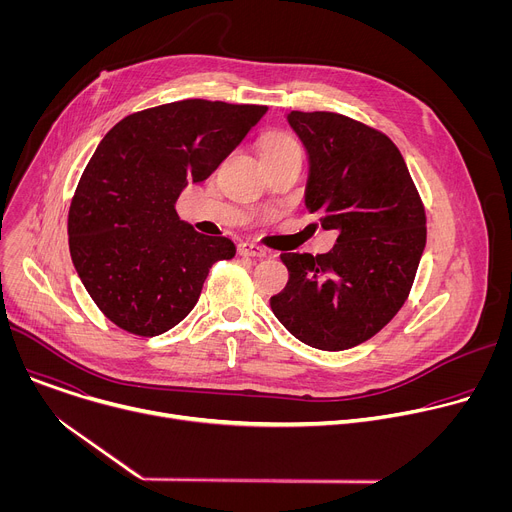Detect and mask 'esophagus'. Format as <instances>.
I'll return each mask as SVG.
<instances>
[{"instance_id":"obj_1","label":"esophagus","mask_w":512,"mask_h":512,"mask_svg":"<svg viewBox=\"0 0 512 512\" xmlns=\"http://www.w3.org/2000/svg\"><path fill=\"white\" fill-rule=\"evenodd\" d=\"M267 249L255 245V243H241L239 245V255L243 257H267Z\"/></svg>"}]
</instances>
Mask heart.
I'll use <instances>...</instances> for the list:
<instances>
[{"label": "heart", "instance_id": "1", "mask_svg": "<svg viewBox=\"0 0 512 512\" xmlns=\"http://www.w3.org/2000/svg\"><path fill=\"white\" fill-rule=\"evenodd\" d=\"M302 152L300 150V143L287 135V133H281V131H273V133H267L261 141V156H269V154H279V152Z\"/></svg>", "mask_w": 512, "mask_h": 512}]
</instances>
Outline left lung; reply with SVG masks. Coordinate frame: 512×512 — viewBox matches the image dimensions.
<instances>
[{
    "instance_id": "8db88e82",
    "label": "left lung",
    "mask_w": 512,
    "mask_h": 512,
    "mask_svg": "<svg viewBox=\"0 0 512 512\" xmlns=\"http://www.w3.org/2000/svg\"><path fill=\"white\" fill-rule=\"evenodd\" d=\"M287 121L310 158L306 208L338 239L316 257L281 253L289 281L271 310L304 344L346 350L405 304L425 249V208L383 131L330 111H291Z\"/></svg>"
}]
</instances>
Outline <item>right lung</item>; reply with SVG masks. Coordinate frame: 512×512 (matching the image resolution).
<instances>
[{"label": "right lung", "instance_id": "right-lung-1", "mask_svg": "<svg viewBox=\"0 0 512 512\" xmlns=\"http://www.w3.org/2000/svg\"><path fill=\"white\" fill-rule=\"evenodd\" d=\"M265 105L186 99L121 119L97 145L68 208V247L97 308L121 330L158 336L196 306L227 237L196 233L176 200L206 180Z\"/></svg>", "mask_w": 512, "mask_h": 512}]
</instances>
